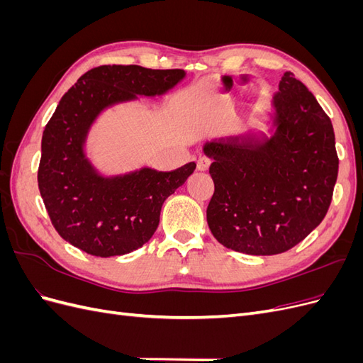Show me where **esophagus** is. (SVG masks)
<instances>
[{"instance_id": "obj_1", "label": "esophagus", "mask_w": 363, "mask_h": 363, "mask_svg": "<svg viewBox=\"0 0 363 363\" xmlns=\"http://www.w3.org/2000/svg\"><path fill=\"white\" fill-rule=\"evenodd\" d=\"M208 163H211V159H208L207 156H200L199 160H196V168H199L200 171H206L208 168Z\"/></svg>"}]
</instances>
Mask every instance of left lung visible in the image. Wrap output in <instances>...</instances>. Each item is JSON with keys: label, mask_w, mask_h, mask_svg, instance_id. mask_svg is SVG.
Masks as SVG:
<instances>
[{"label": "left lung", "mask_w": 363, "mask_h": 363, "mask_svg": "<svg viewBox=\"0 0 363 363\" xmlns=\"http://www.w3.org/2000/svg\"><path fill=\"white\" fill-rule=\"evenodd\" d=\"M272 107L269 138L230 136L203 148L215 183L208 228L219 244L252 256L301 242L324 219L337 179L332 121L292 72L283 74Z\"/></svg>", "instance_id": "1"}]
</instances>
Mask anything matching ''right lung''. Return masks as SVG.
<instances>
[{
    "label": "right lung",
    "instance_id": "obj_1",
    "mask_svg": "<svg viewBox=\"0 0 363 363\" xmlns=\"http://www.w3.org/2000/svg\"><path fill=\"white\" fill-rule=\"evenodd\" d=\"M183 69L103 65L62 96L42 135L38 184L56 232L91 256H123L147 244L163 201L194 172L189 162L169 172L142 168L104 177L86 157V138L104 108L167 94Z\"/></svg>",
    "mask_w": 363,
    "mask_h": 363
}]
</instances>
